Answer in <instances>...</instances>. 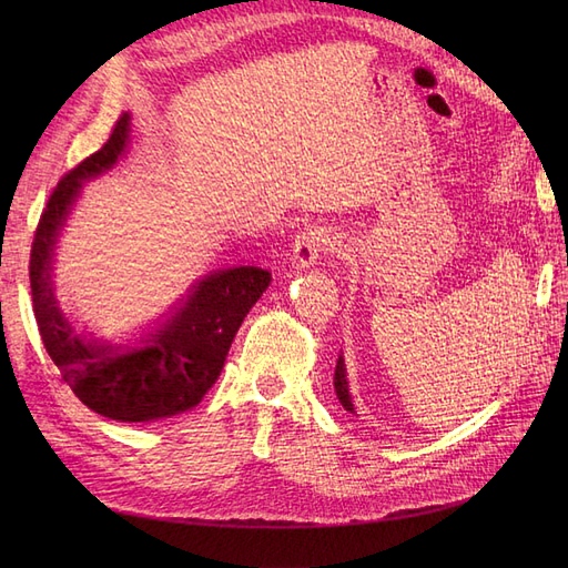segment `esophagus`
Returning a JSON list of instances; mask_svg holds the SVG:
<instances>
[{
    "instance_id": "obj_1",
    "label": "esophagus",
    "mask_w": 568,
    "mask_h": 568,
    "mask_svg": "<svg viewBox=\"0 0 568 568\" xmlns=\"http://www.w3.org/2000/svg\"><path fill=\"white\" fill-rule=\"evenodd\" d=\"M334 244H336L334 232L322 230V227H307L296 236L294 251H291V263H294L296 270L311 267L317 263V257L329 251Z\"/></svg>"
}]
</instances>
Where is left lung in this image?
Returning a JSON list of instances; mask_svg holds the SVG:
<instances>
[{
    "label": "left lung",
    "mask_w": 568,
    "mask_h": 568,
    "mask_svg": "<svg viewBox=\"0 0 568 568\" xmlns=\"http://www.w3.org/2000/svg\"><path fill=\"white\" fill-rule=\"evenodd\" d=\"M334 388H336V395H338V403L355 415V407L351 403V393H348V379H346V365H343V355H338V359H336Z\"/></svg>",
    "instance_id": "8db88e82"
}]
</instances>
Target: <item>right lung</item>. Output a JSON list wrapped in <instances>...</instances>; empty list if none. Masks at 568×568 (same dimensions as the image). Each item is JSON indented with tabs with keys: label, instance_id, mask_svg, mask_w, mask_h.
Masks as SVG:
<instances>
[{
	"label": "right lung",
	"instance_id": "right-lung-1",
	"mask_svg": "<svg viewBox=\"0 0 568 568\" xmlns=\"http://www.w3.org/2000/svg\"><path fill=\"white\" fill-rule=\"evenodd\" d=\"M128 136L130 115L123 113L109 142L65 173L51 192L32 239L30 291L44 348L78 398L101 417L153 422L201 403L272 274L251 265L209 274L140 346H109L73 332L54 298L51 257L82 182L111 170L125 153Z\"/></svg>",
	"mask_w": 568,
	"mask_h": 568
}]
</instances>
